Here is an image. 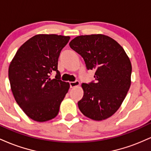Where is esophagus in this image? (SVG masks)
I'll return each mask as SVG.
<instances>
[{
	"label": "esophagus",
	"mask_w": 151,
	"mask_h": 151,
	"mask_svg": "<svg viewBox=\"0 0 151 151\" xmlns=\"http://www.w3.org/2000/svg\"><path fill=\"white\" fill-rule=\"evenodd\" d=\"M70 85L71 88H74L75 86H77L79 85V81H72L70 83Z\"/></svg>",
	"instance_id": "34e87169"
}]
</instances>
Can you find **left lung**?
<instances>
[{
  "mask_svg": "<svg viewBox=\"0 0 151 151\" xmlns=\"http://www.w3.org/2000/svg\"><path fill=\"white\" fill-rule=\"evenodd\" d=\"M70 46L82 57L87 70H95V82L81 84L79 110L92 120L108 119L121 106L131 86L129 58L116 41L102 34L78 36Z\"/></svg>",
  "mask_w": 151,
  "mask_h": 151,
  "instance_id": "obj_1",
  "label": "left lung"
}]
</instances>
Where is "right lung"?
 I'll return each mask as SVG.
<instances>
[{"instance_id":"right-lung-1","label":"right lung","mask_w":151,"mask_h":151,"mask_svg":"<svg viewBox=\"0 0 151 151\" xmlns=\"http://www.w3.org/2000/svg\"><path fill=\"white\" fill-rule=\"evenodd\" d=\"M70 36L36 35L22 44L8 69L10 87L19 106L32 120L45 122L58 116L60 106L70 89L60 80L58 70L61 50ZM56 71L55 79L49 75Z\"/></svg>"}]
</instances>
